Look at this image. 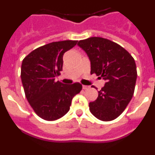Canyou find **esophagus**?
<instances>
[{"label": "esophagus", "instance_id": "1", "mask_svg": "<svg viewBox=\"0 0 155 155\" xmlns=\"http://www.w3.org/2000/svg\"><path fill=\"white\" fill-rule=\"evenodd\" d=\"M82 87H83V89H88V88H89V86H87V85H83L82 86Z\"/></svg>", "mask_w": 155, "mask_h": 155}]
</instances>
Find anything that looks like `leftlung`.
Here are the masks:
<instances>
[{"mask_svg":"<svg viewBox=\"0 0 155 155\" xmlns=\"http://www.w3.org/2000/svg\"><path fill=\"white\" fill-rule=\"evenodd\" d=\"M91 61V74L105 81L90 112L97 119L111 121L125 110L135 89L137 67L132 56L119 44L102 37H91L78 43Z\"/></svg>","mask_w":155,"mask_h":155,"instance_id":"obj_1","label":"left lung"}]
</instances>
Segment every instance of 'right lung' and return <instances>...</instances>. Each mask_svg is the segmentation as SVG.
I'll list each match as a JSON object with an SVG mask.
<instances>
[{
    "label": "right lung",
    "instance_id": "1",
    "mask_svg": "<svg viewBox=\"0 0 155 155\" xmlns=\"http://www.w3.org/2000/svg\"><path fill=\"white\" fill-rule=\"evenodd\" d=\"M76 40L50 42L37 48L25 57L21 78L31 107L40 118L58 120L68 113L72 98L82 89L78 83L63 84L55 78L63 70V56L77 44Z\"/></svg>",
    "mask_w": 155,
    "mask_h": 155
}]
</instances>
